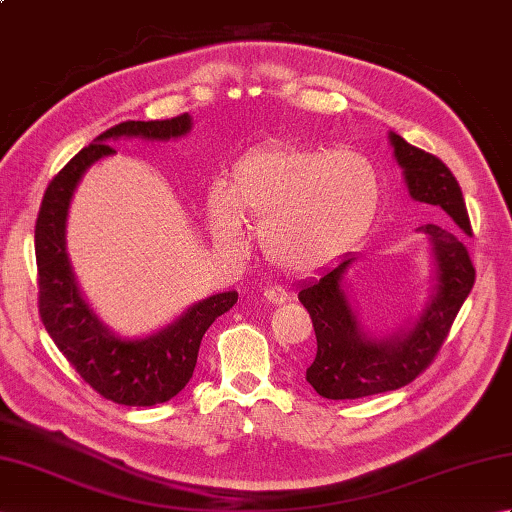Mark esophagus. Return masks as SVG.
Here are the masks:
<instances>
[{"label":"esophagus","instance_id":"obj_1","mask_svg":"<svg viewBox=\"0 0 512 512\" xmlns=\"http://www.w3.org/2000/svg\"><path fill=\"white\" fill-rule=\"evenodd\" d=\"M264 299L268 303H275V306H281V303H286L290 299V295H288L284 288L270 286V288H264Z\"/></svg>","mask_w":512,"mask_h":512}]
</instances>
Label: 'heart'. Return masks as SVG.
Segmentation results:
<instances>
[{"label": "heart", "instance_id": "1", "mask_svg": "<svg viewBox=\"0 0 512 512\" xmlns=\"http://www.w3.org/2000/svg\"><path fill=\"white\" fill-rule=\"evenodd\" d=\"M383 182L361 151L279 143L239 158L226 187L204 204L213 242L237 248L244 220L259 222V248L286 273H312L361 242L372 228Z\"/></svg>", "mask_w": 512, "mask_h": 512}]
</instances>
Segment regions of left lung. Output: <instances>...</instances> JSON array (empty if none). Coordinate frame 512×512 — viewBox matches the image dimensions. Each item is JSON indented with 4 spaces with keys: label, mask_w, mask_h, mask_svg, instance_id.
I'll list each match as a JSON object with an SVG mask.
<instances>
[{
    "label": "left lung",
    "mask_w": 512,
    "mask_h": 512,
    "mask_svg": "<svg viewBox=\"0 0 512 512\" xmlns=\"http://www.w3.org/2000/svg\"><path fill=\"white\" fill-rule=\"evenodd\" d=\"M389 145L411 198L442 211L451 228L418 226L431 248V290L416 317L389 334L365 330L347 295L345 275L358 255H345L319 277L301 281L299 301L310 312L317 334V356L306 369V380L330 400L365 398L409 385L438 354L475 284L471 257L452 233L471 235L458 180L440 158L409 145L396 132H389Z\"/></svg>",
    "instance_id": "left-lung-1"
}]
</instances>
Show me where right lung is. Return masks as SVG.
Instances as JSON below:
<instances>
[{"label":"right lung","mask_w":512,"mask_h":512,"mask_svg":"<svg viewBox=\"0 0 512 512\" xmlns=\"http://www.w3.org/2000/svg\"><path fill=\"white\" fill-rule=\"evenodd\" d=\"M191 127V116L182 114L169 121H127L107 129L59 171L39 209L35 255L41 321L85 383L118 405L151 407L180 394L193 376L204 332L235 306L237 292H217L193 303L176 321L147 336L129 339L116 334L94 312L74 277L65 244L72 195L94 162L116 154L112 140L167 143L187 136Z\"/></svg>","instance_id":"right-lung-1"}]
</instances>
